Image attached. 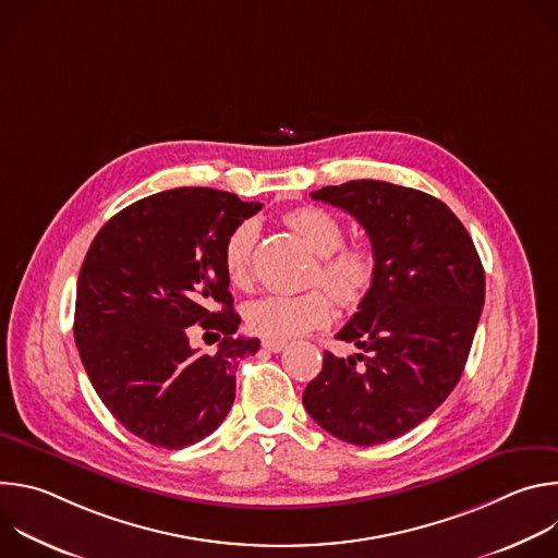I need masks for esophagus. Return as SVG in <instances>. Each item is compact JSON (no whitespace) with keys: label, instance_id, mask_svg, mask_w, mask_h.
I'll list each match as a JSON object with an SVG mask.
<instances>
[{"label":"esophagus","instance_id":"obj_1","mask_svg":"<svg viewBox=\"0 0 558 558\" xmlns=\"http://www.w3.org/2000/svg\"><path fill=\"white\" fill-rule=\"evenodd\" d=\"M263 349L269 351V353H280L287 349V342L282 340H263Z\"/></svg>","mask_w":558,"mask_h":558}]
</instances>
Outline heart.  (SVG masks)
I'll return each instance as SVG.
<instances>
[{
    "instance_id": "heart-1",
    "label": "heart",
    "mask_w": 558,
    "mask_h": 558,
    "mask_svg": "<svg viewBox=\"0 0 558 558\" xmlns=\"http://www.w3.org/2000/svg\"><path fill=\"white\" fill-rule=\"evenodd\" d=\"M287 225L302 238L317 258L313 282L323 284L344 304L355 306L368 293L377 260L366 243H344V222L325 207H300L287 216ZM258 238L256 220L238 225L225 243L222 265L227 278L243 287L250 280L252 254ZM331 320V298L323 289L300 295H265L247 304L245 323L252 333L267 340H289Z\"/></svg>"
}]
</instances>
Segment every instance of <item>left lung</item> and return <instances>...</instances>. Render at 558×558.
I'll use <instances>...</instances> for the list:
<instances>
[{
    "label": "left lung",
    "instance_id": "8db88e82",
    "mask_svg": "<svg viewBox=\"0 0 558 558\" xmlns=\"http://www.w3.org/2000/svg\"><path fill=\"white\" fill-rule=\"evenodd\" d=\"M311 198L366 229L377 271L336 336L360 353L327 351L302 404L342 441L384 444L422 424L457 386L484 308V267L461 220L420 190L349 181Z\"/></svg>",
    "mask_w": 558,
    "mask_h": 558
}]
</instances>
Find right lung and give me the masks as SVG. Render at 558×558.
Listing matches in <instances>:
<instances>
[{"instance_id": "obj_1", "label": "right lung", "mask_w": 558, "mask_h": 558, "mask_svg": "<svg viewBox=\"0 0 558 558\" xmlns=\"http://www.w3.org/2000/svg\"><path fill=\"white\" fill-rule=\"evenodd\" d=\"M235 194L179 187L141 198L95 235L76 280L74 342L108 411L143 441L179 450L211 435L235 397L238 362L260 349L233 336L222 250L260 211ZM205 330L219 351L189 342Z\"/></svg>"}]
</instances>
